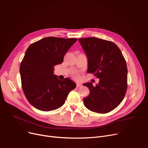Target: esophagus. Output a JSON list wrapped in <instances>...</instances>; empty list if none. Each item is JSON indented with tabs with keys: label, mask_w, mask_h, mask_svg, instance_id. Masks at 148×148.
<instances>
[{
	"label": "esophagus",
	"mask_w": 148,
	"mask_h": 148,
	"mask_svg": "<svg viewBox=\"0 0 148 148\" xmlns=\"http://www.w3.org/2000/svg\"><path fill=\"white\" fill-rule=\"evenodd\" d=\"M82 86V84L80 83H77V87H80Z\"/></svg>",
	"instance_id": "34e87169"
}]
</instances>
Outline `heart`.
I'll use <instances>...</instances> for the list:
<instances>
[{"mask_svg":"<svg viewBox=\"0 0 148 148\" xmlns=\"http://www.w3.org/2000/svg\"><path fill=\"white\" fill-rule=\"evenodd\" d=\"M75 77H76V78H78V75H75Z\"/></svg>","mask_w":148,"mask_h":148,"instance_id":"heart-1","label":"heart"}]
</instances>
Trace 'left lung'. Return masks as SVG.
<instances>
[{
  "label": "left lung",
  "mask_w": 148,
  "mask_h": 148,
  "mask_svg": "<svg viewBox=\"0 0 148 148\" xmlns=\"http://www.w3.org/2000/svg\"><path fill=\"white\" fill-rule=\"evenodd\" d=\"M88 57V73L99 79L94 86L84 83L89 95L84 105L92 112H110L122 102L127 89V66L118 47L112 41L95 37L79 39Z\"/></svg>",
  "instance_id": "obj_1"
}]
</instances>
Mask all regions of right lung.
Listing matches in <instances>:
<instances>
[{
    "label": "right lung",
    "mask_w": 148,
    "mask_h": 148,
    "mask_svg": "<svg viewBox=\"0 0 148 148\" xmlns=\"http://www.w3.org/2000/svg\"><path fill=\"white\" fill-rule=\"evenodd\" d=\"M76 38L46 37L29 45L20 66L21 86L29 103L49 112L65 103L76 84L69 78L63 81L54 75V66L62 64Z\"/></svg>",
    "instance_id": "obj_1"
}]
</instances>
